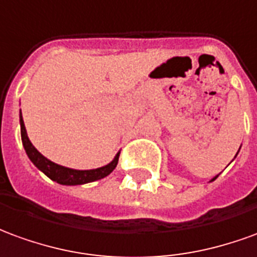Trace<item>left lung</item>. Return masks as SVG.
I'll return each mask as SVG.
<instances>
[{"label":"left lung","instance_id":"8db88e82","mask_svg":"<svg viewBox=\"0 0 257 257\" xmlns=\"http://www.w3.org/2000/svg\"><path fill=\"white\" fill-rule=\"evenodd\" d=\"M216 178H217V176H216V177H214V178H213V180H216ZM213 180H212V181H213Z\"/></svg>","mask_w":257,"mask_h":257}]
</instances>
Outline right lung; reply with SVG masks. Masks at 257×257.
<instances>
[{
  "label": "right lung",
  "mask_w": 257,
  "mask_h": 257,
  "mask_svg": "<svg viewBox=\"0 0 257 257\" xmlns=\"http://www.w3.org/2000/svg\"><path fill=\"white\" fill-rule=\"evenodd\" d=\"M21 134H22V143L23 147L26 149V154L29 159L34 163V166L38 167L41 172L44 173L45 176H48L51 180H54L56 183L63 184V185H80V184H87L101 180V178L106 177L108 174L113 172L114 167L117 166L119 162V154L114 156V159L109 165L99 169H92V170H74V169H69V167H63L56 165L54 162L48 161L45 156L38 152L37 149L33 147L30 140L27 137L26 127L23 123L21 113Z\"/></svg>",
  "instance_id": "add662e5"
}]
</instances>
